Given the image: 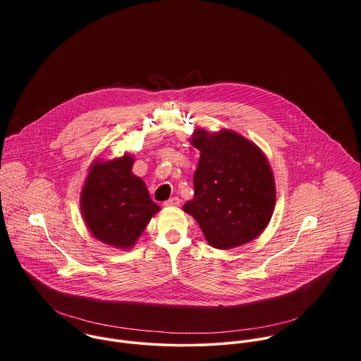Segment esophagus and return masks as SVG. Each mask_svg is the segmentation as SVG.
I'll return each mask as SVG.
<instances>
[{
	"instance_id": "1",
	"label": "esophagus",
	"mask_w": 361,
	"mask_h": 361,
	"mask_svg": "<svg viewBox=\"0 0 361 361\" xmlns=\"http://www.w3.org/2000/svg\"><path fill=\"white\" fill-rule=\"evenodd\" d=\"M180 202H181V200L178 197H173L169 201H166L164 205H166V207H178Z\"/></svg>"
}]
</instances>
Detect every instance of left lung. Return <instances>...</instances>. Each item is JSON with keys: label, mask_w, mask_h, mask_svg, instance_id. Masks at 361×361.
Listing matches in <instances>:
<instances>
[{"label": "left lung", "mask_w": 361, "mask_h": 361, "mask_svg": "<svg viewBox=\"0 0 361 361\" xmlns=\"http://www.w3.org/2000/svg\"><path fill=\"white\" fill-rule=\"evenodd\" d=\"M200 151L194 197L183 210L198 223L205 240L220 250L240 247L259 237L276 207V183L262 148L233 130L190 137Z\"/></svg>", "instance_id": "left-lung-1"}]
</instances>
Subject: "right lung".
<instances>
[{
	"label": "right lung",
	"instance_id": "obj_1",
	"mask_svg": "<svg viewBox=\"0 0 361 361\" xmlns=\"http://www.w3.org/2000/svg\"><path fill=\"white\" fill-rule=\"evenodd\" d=\"M134 157L95 159L80 195L81 214L92 237L130 250L161 209L152 202L145 183L133 174Z\"/></svg>",
	"mask_w": 361,
	"mask_h": 361
}]
</instances>
